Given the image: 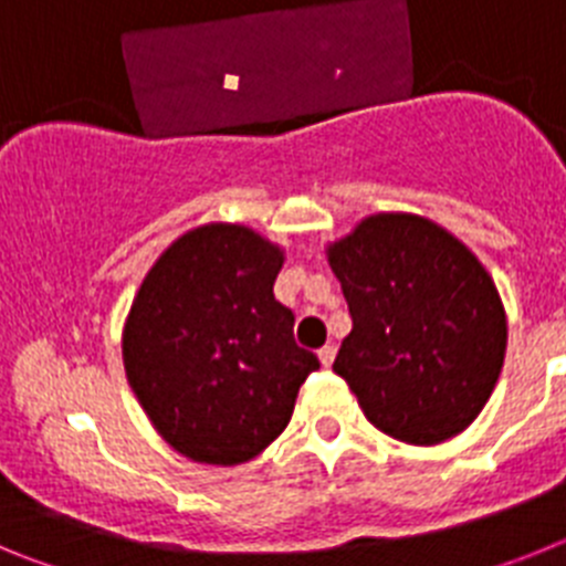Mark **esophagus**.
Returning a JSON list of instances; mask_svg holds the SVG:
<instances>
[{
  "label": "esophagus",
  "mask_w": 566,
  "mask_h": 566,
  "mask_svg": "<svg viewBox=\"0 0 566 566\" xmlns=\"http://www.w3.org/2000/svg\"><path fill=\"white\" fill-rule=\"evenodd\" d=\"M317 357H319V363L328 368V365L334 363V357H337V348H334V345H323V348L317 352Z\"/></svg>",
  "instance_id": "1"
}]
</instances>
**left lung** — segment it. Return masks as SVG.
<instances>
[{"label": "left lung", "instance_id": "8db88e82", "mask_svg": "<svg viewBox=\"0 0 566 566\" xmlns=\"http://www.w3.org/2000/svg\"><path fill=\"white\" fill-rule=\"evenodd\" d=\"M352 312L334 371L374 428L439 444L482 413L507 348L502 297L439 223L379 212L326 249Z\"/></svg>", "mask_w": 566, "mask_h": 566}]
</instances>
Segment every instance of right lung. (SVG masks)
Instances as JSON below:
<instances>
[{
	"label": "right lung",
	"mask_w": 566,
	"mask_h": 566,
	"mask_svg": "<svg viewBox=\"0 0 566 566\" xmlns=\"http://www.w3.org/2000/svg\"><path fill=\"white\" fill-rule=\"evenodd\" d=\"M283 249L238 223L181 234L155 260L124 323L129 388L155 431L192 462L266 451L319 368L274 300Z\"/></svg>",
	"instance_id": "right-lung-1"
}]
</instances>
